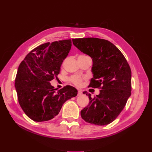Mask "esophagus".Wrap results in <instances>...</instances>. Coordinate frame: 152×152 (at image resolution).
<instances>
[{
    "mask_svg": "<svg viewBox=\"0 0 152 152\" xmlns=\"http://www.w3.org/2000/svg\"><path fill=\"white\" fill-rule=\"evenodd\" d=\"M82 94V90H79L78 91V95H81Z\"/></svg>",
    "mask_w": 152,
    "mask_h": 152,
    "instance_id": "34e87169",
    "label": "esophagus"
}]
</instances>
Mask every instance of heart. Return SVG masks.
<instances>
[{
    "label": "heart",
    "mask_w": 152,
    "mask_h": 152,
    "mask_svg": "<svg viewBox=\"0 0 152 152\" xmlns=\"http://www.w3.org/2000/svg\"><path fill=\"white\" fill-rule=\"evenodd\" d=\"M82 78L79 75H73L70 77V81L77 86H82Z\"/></svg>",
    "instance_id": "b5f03b06"
}]
</instances>
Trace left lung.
I'll list each match as a JSON object with an SVG mask.
<instances>
[{"instance_id":"1","label":"left lung","mask_w":152,"mask_h":152,"mask_svg":"<svg viewBox=\"0 0 152 152\" xmlns=\"http://www.w3.org/2000/svg\"><path fill=\"white\" fill-rule=\"evenodd\" d=\"M72 41L77 48L93 59V78L88 87L102 89L93 98L84 92L90 102L81 110V117L90 124L107 125L121 113L131 94L130 66L121 50L108 40L92 37Z\"/></svg>"}]
</instances>
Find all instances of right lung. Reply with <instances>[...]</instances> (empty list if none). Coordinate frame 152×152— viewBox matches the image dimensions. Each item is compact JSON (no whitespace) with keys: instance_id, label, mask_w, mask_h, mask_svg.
<instances>
[{"instance_id":"add662e5","label":"right lung","mask_w":152,"mask_h":152,"mask_svg":"<svg viewBox=\"0 0 152 152\" xmlns=\"http://www.w3.org/2000/svg\"><path fill=\"white\" fill-rule=\"evenodd\" d=\"M71 46L70 39L41 44L20 63L15 86L20 107L31 120H50L58 115L66 101L77 96L75 87L66 86L56 91L49 82L57 78Z\"/></svg>"}]
</instances>
